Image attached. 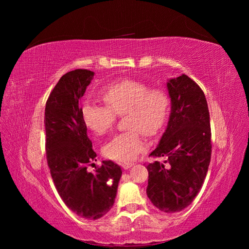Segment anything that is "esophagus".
I'll list each match as a JSON object with an SVG mask.
<instances>
[{
	"label": "esophagus",
	"instance_id": "obj_1",
	"mask_svg": "<svg viewBox=\"0 0 249 249\" xmlns=\"http://www.w3.org/2000/svg\"><path fill=\"white\" fill-rule=\"evenodd\" d=\"M134 165V163H132V162H124V163H122V166H123V168H124V169H129V168H131L132 166Z\"/></svg>",
	"mask_w": 249,
	"mask_h": 249
}]
</instances>
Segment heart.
Here are the masks:
<instances>
[{
    "instance_id": "obj_1",
    "label": "heart",
    "mask_w": 249,
    "mask_h": 249,
    "mask_svg": "<svg viewBox=\"0 0 249 249\" xmlns=\"http://www.w3.org/2000/svg\"><path fill=\"white\" fill-rule=\"evenodd\" d=\"M106 106L86 101L81 108L82 119L96 135L108 133L117 115H125L130 131L115 135L103 148L104 156L118 162L132 161L145 148L142 134L154 136L167 122L170 97L162 88L146 83L124 79L105 87L101 92Z\"/></svg>"
}]
</instances>
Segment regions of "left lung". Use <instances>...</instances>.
<instances>
[{
  "label": "left lung",
  "mask_w": 249,
  "mask_h": 249,
  "mask_svg": "<svg viewBox=\"0 0 249 249\" xmlns=\"http://www.w3.org/2000/svg\"><path fill=\"white\" fill-rule=\"evenodd\" d=\"M171 112L166 130L149 156L166 157L149 163L146 194L165 213L184 210L199 192L212 154L210 114L205 93L186 74L170 79Z\"/></svg>",
  "instance_id": "8db88e82"
}]
</instances>
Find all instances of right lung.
<instances>
[{
    "mask_svg": "<svg viewBox=\"0 0 249 249\" xmlns=\"http://www.w3.org/2000/svg\"><path fill=\"white\" fill-rule=\"evenodd\" d=\"M93 74L87 70L65 73L50 93L44 112L47 160L56 189L72 212L90 220L113 207L123 173L110 160L93 172L87 170L96 154L82 119L80 100Z\"/></svg>",
    "mask_w": 249,
    "mask_h": 249,
    "instance_id": "obj_1",
    "label": "right lung"
}]
</instances>
